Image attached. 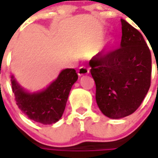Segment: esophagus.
Listing matches in <instances>:
<instances>
[{
	"label": "esophagus",
	"mask_w": 158,
	"mask_h": 158,
	"mask_svg": "<svg viewBox=\"0 0 158 158\" xmlns=\"http://www.w3.org/2000/svg\"><path fill=\"white\" fill-rule=\"evenodd\" d=\"M90 73V70L89 68H86V67H80L78 70V74L79 76H83V75H86Z\"/></svg>",
	"instance_id": "esophagus-1"
}]
</instances>
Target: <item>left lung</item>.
Masks as SVG:
<instances>
[{"label": "left lung", "mask_w": 158, "mask_h": 158, "mask_svg": "<svg viewBox=\"0 0 158 158\" xmlns=\"http://www.w3.org/2000/svg\"><path fill=\"white\" fill-rule=\"evenodd\" d=\"M120 48L98 53L89 62L96 100L102 114L120 119L135 112L151 86L152 55L139 31L121 19Z\"/></svg>", "instance_id": "obj_1"}]
</instances>
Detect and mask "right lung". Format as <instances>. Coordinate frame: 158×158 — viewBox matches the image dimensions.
Listing matches in <instances>:
<instances>
[{
  "mask_svg": "<svg viewBox=\"0 0 158 158\" xmlns=\"http://www.w3.org/2000/svg\"><path fill=\"white\" fill-rule=\"evenodd\" d=\"M77 79L75 69H64L47 89L37 93L25 91L18 85L14 76L11 81L19 109L31 120L48 125L58 121L62 116L69 92Z\"/></svg>",
  "mask_w": 158,
  "mask_h": 158,
  "instance_id": "1",
  "label": "right lung"
}]
</instances>
